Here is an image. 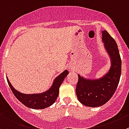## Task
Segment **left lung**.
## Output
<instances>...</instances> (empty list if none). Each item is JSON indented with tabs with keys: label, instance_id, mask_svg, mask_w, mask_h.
I'll return each mask as SVG.
<instances>
[{
	"label": "left lung",
	"instance_id": "obj_1",
	"mask_svg": "<svg viewBox=\"0 0 129 129\" xmlns=\"http://www.w3.org/2000/svg\"><path fill=\"white\" fill-rule=\"evenodd\" d=\"M102 40L111 60L110 70L99 79H87L78 75L77 98L89 107H99L107 103L116 91L120 78L122 61L117 44L106 30L102 31Z\"/></svg>",
	"mask_w": 129,
	"mask_h": 129
}]
</instances>
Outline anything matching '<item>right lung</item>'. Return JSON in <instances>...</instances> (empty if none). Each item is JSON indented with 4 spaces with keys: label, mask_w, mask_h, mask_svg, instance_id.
Instances as JSON below:
<instances>
[{
    "label": "right lung",
    "mask_w": 129,
    "mask_h": 129,
    "mask_svg": "<svg viewBox=\"0 0 129 129\" xmlns=\"http://www.w3.org/2000/svg\"><path fill=\"white\" fill-rule=\"evenodd\" d=\"M68 73L67 70L64 71L55 78L52 86L49 90L40 94H25L19 92L12 86L8 78L7 77L6 78L13 93L21 103L30 108L44 109L51 106L56 101L58 96L60 85Z\"/></svg>",
    "instance_id": "1"
}]
</instances>
